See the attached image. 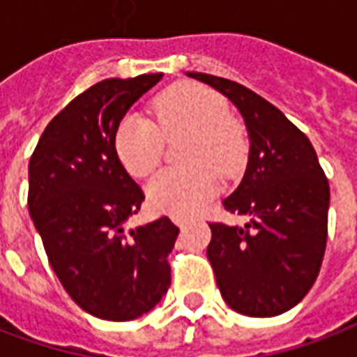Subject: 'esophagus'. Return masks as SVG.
Instances as JSON below:
<instances>
[{"instance_id": "obj_1", "label": "esophagus", "mask_w": 357, "mask_h": 357, "mask_svg": "<svg viewBox=\"0 0 357 357\" xmlns=\"http://www.w3.org/2000/svg\"><path fill=\"white\" fill-rule=\"evenodd\" d=\"M173 222H175L178 228H184L186 226V218H182V217H173Z\"/></svg>"}]
</instances>
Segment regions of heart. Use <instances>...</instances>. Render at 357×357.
<instances>
[{
    "label": "heart",
    "instance_id": "obj_1",
    "mask_svg": "<svg viewBox=\"0 0 357 357\" xmlns=\"http://www.w3.org/2000/svg\"><path fill=\"white\" fill-rule=\"evenodd\" d=\"M158 124L144 116H127L116 132V152L132 176H148L160 165L165 139L190 135L186 171H161L148 182V202L173 217H188L217 192L218 178L236 173L245 160V137L220 95L197 83H178L153 104Z\"/></svg>",
    "mask_w": 357,
    "mask_h": 357
}]
</instances>
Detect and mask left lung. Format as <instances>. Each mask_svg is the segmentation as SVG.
Wrapping results in <instances>:
<instances>
[{"instance_id": "left-lung-1", "label": "left lung", "mask_w": 357, "mask_h": 357, "mask_svg": "<svg viewBox=\"0 0 357 357\" xmlns=\"http://www.w3.org/2000/svg\"><path fill=\"white\" fill-rule=\"evenodd\" d=\"M236 106L249 135L245 175L225 209L243 226L209 225L217 285L232 310L272 317L291 310L316 282L325 243L329 182L308 137L283 112L236 82L186 72Z\"/></svg>"}]
</instances>
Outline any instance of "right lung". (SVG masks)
<instances>
[{
	"label": "right lung",
	"instance_id": "right-lung-1",
	"mask_svg": "<svg viewBox=\"0 0 357 357\" xmlns=\"http://www.w3.org/2000/svg\"><path fill=\"white\" fill-rule=\"evenodd\" d=\"M161 77H110L75 96L28 165V209L51 268L77 306L108 321L146 314L171 285L178 228L167 217L125 228L144 194L116 152L119 121Z\"/></svg>",
	"mask_w": 357,
	"mask_h": 357
}]
</instances>
